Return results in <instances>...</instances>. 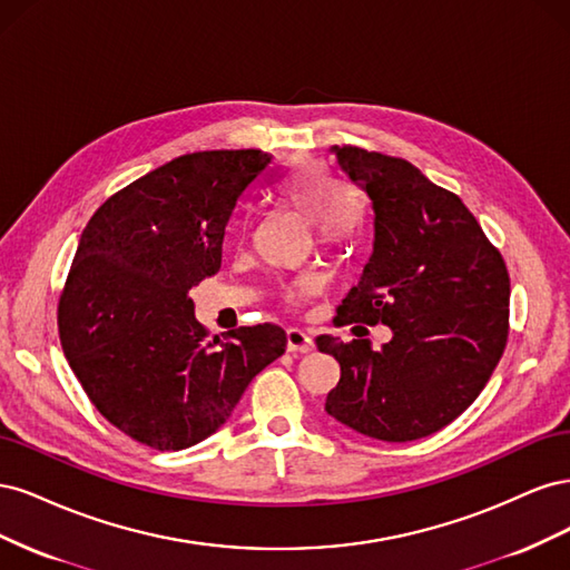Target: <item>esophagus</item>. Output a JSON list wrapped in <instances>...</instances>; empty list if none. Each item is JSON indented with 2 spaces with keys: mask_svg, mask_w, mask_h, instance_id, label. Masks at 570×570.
I'll list each match as a JSON object with an SVG mask.
<instances>
[{
  "mask_svg": "<svg viewBox=\"0 0 570 570\" xmlns=\"http://www.w3.org/2000/svg\"><path fill=\"white\" fill-rule=\"evenodd\" d=\"M287 350L306 354L314 350V340H312V335L299 331V327H287Z\"/></svg>",
  "mask_w": 570,
  "mask_h": 570,
  "instance_id": "34e87169",
  "label": "esophagus"
}]
</instances>
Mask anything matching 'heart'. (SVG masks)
Instances as JSON below:
<instances>
[{
	"label": "heart",
	"instance_id": "heart-1",
	"mask_svg": "<svg viewBox=\"0 0 570 570\" xmlns=\"http://www.w3.org/2000/svg\"><path fill=\"white\" fill-rule=\"evenodd\" d=\"M278 199L314 223L316 239L325 247L352 243L364 223V204L354 187L340 183L327 164L302 157L278 183ZM316 289V278H302L289 289V302H299Z\"/></svg>",
	"mask_w": 570,
	"mask_h": 570
}]
</instances>
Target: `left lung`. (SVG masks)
<instances>
[{
  "mask_svg": "<svg viewBox=\"0 0 570 570\" xmlns=\"http://www.w3.org/2000/svg\"><path fill=\"white\" fill-rule=\"evenodd\" d=\"M373 204V254L337 323H383L392 340L316 337L340 364L325 411L385 442L433 435L469 409L507 347L509 271L465 204L396 157L333 147ZM356 331V327H354Z\"/></svg>",
  "mask_w": 570,
  "mask_h": 570,
  "instance_id": "left-lung-1",
  "label": "left lung"
}]
</instances>
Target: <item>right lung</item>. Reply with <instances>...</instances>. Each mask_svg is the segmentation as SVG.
Returning a JSON list of instances; mask_svg holds the SVG:
<instances>
[{
	"instance_id": "1",
	"label": "right lung",
	"mask_w": 570,
	"mask_h": 570,
	"mask_svg": "<svg viewBox=\"0 0 570 570\" xmlns=\"http://www.w3.org/2000/svg\"><path fill=\"white\" fill-rule=\"evenodd\" d=\"M268 168L262 149L185 154L118 189L80 235L59 299L63 354L101 416L154 450L216 433L285 352L273 323L209 340L189 299Z\"/></svg>"
}]
</instances>
